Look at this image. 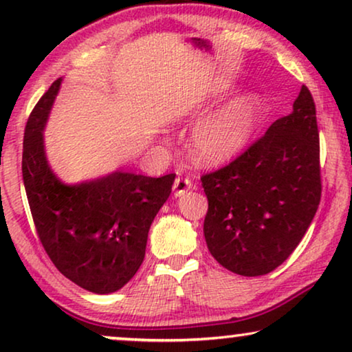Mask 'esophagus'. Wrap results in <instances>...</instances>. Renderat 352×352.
<instances>
[{
	"instance_id": "esophagus-1",
	"label": "esophagus",
	"mask_w": 352,
	"mask_h": 352,
	"mask_svg": "<svg viewBox=\"0 0 352 352\" xmlns=\"http://www.w3.org/2000/svg\"><path fill=\"white\" fill-rule=\"evenodd\" d=\"M192 186H194V182H192L190 177H182V176H177L175 184H173V190H175V195L179 197L182 194H186L187 190L192 189Z\"/></svg>"
}]
</instances>
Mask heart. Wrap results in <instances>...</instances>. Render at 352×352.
<instances>
[{"instance_id": "obj_1", "label": "heart", "mask_w": 352, "mask_h": 352, "mask_svg": "<svg viewBox=\"0 0 352 352\" xmlns=\"http://www.w3.org/2000/svg\"><path fill=\"white\" fill-rule=\"evenodd\" d=\"M259 100L240 96L197 123L190 136V152L204 165H219L242 151L258 124Z\"/></svg>"}]
</instances>
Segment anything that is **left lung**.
Segmentation results:
<instances>
[{
    "mask_svg": "<svg viewBox=\"0 0 352 352\" xmlns=\"http://www.w3.org/2000/svg\"><path fill=\"white\" fill-rule=\"evenodd\" d=\"M208 199L204 234L221 266L245 277L280 266L305 237L320 204L316 104L305 85L293 112L247 151L201 176Z\"/></svg>",
    "mask_w": 352,
    "mask_h": 352,
    "instance_id": "left-lung-1",
    "label": "left lung"
}]
</instances>
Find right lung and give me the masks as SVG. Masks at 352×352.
I'll list each match as a JSON object with an SVG mask.
<instances>
[{"label": "right lung", "instance_id": "1", "mask_svg": "<svg viewBox=\"0 0 352 352\" xmlns=\"http://www.w3.org/2000/svg\"><path fill=\"white\" fill-rule=\"evenodd\" d=\"M62 78L38 100L23 133L22 176L40 242L67 278L105 295L131 280L146 256L148 229L171 194L176 175L115 171L67 186L51 171L43 129Z\"/></svg>", "mask_w": 352, "mask_h": 352}]
</instances>
